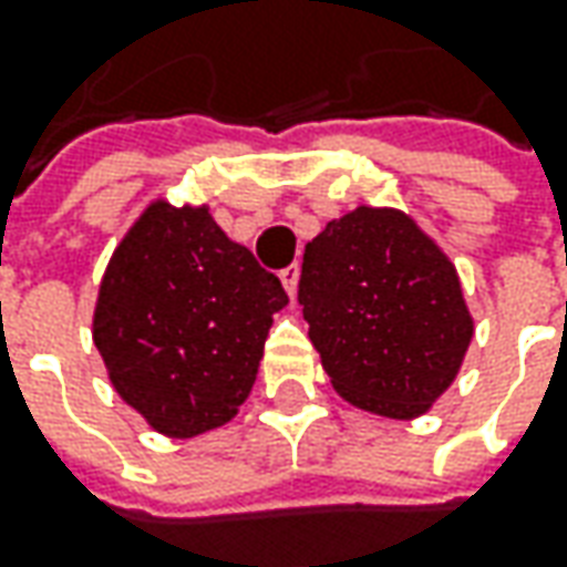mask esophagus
Masks as SVG:
<instances>
[{"instance_id": "34e87169", "label": "esophagus", "mask_w": 567, "mask_h": 567, "mask_svg": "<svg viewBox=\"0 0 567 567\" xmlns=\"http://www.w3.org/2000/svg\"><path fill=\"white\" fill-rule=\"evenodd\" d=\"M298 276H301V269H298V264L285 266L282 272H279V279H282L285 291H288V298H295V291H298Z\"/></svg>"}]
</instances>
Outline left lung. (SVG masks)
Returning <instances> with one entry per match:
<instances>
[{"label":"left lung","mask_w":567,"mask_h":567,"mask_svg":"<svg viewBox=\"0 0 567 567\" xmlns=\"http://www.w3.org/2000/svg\"><path fill=\"white\" fill-rule=\"evenodd\" d=\"M298 301L332 389L389 420L426 414L474 339L455 264L392 206H358L322 228L303 250Z\"/></svg>","instance_id":"1"}]
</instances>
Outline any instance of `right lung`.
I'll return each mask as SVG.
<instances>
[{"instance_id":"add662e5","label":"right lung","mask_w":567,"mask_h":567,"mask_svg":"<svg viewBox=\"0 0 567 567\" xmlns=\"http://www.w3.org/2000/svg\"><path fill=\"white\" fill-rule=\"evenodd\" d=\"M285 303L209 206L156 197L109 257L93 344L125 404L168 440H194L238 414Z\"/></svg>"}]
</instances>
